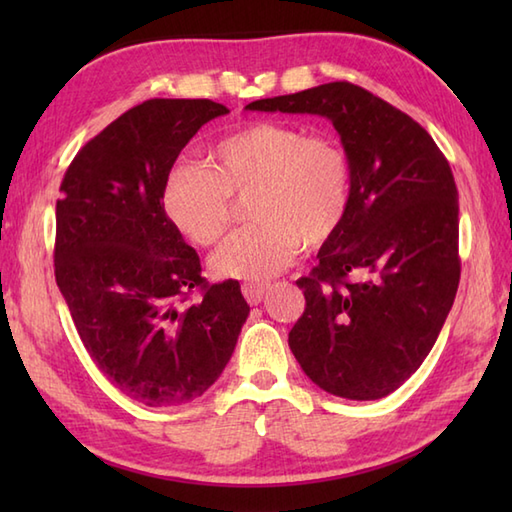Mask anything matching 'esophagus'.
I'll return each instance as SVG.
<instances>
[{
	"label": "esophagus",
	"mask_w": 512,
	"mask_h": 512,
	"mask_svg": "<svg viewBox=\"0 0 512 512\" xmlns=\"http://www.w3.org/2000/svg\"><path fill=\"white\" fill-rule=\"evenodd\" d=\"M242 292L250 306H257V303L264 301L266 292H268V284H244Z\"/></svg>",
	"instance_id": "obj_1"
}]
</instances>
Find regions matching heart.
I'll return each instance as SVG.
<instances>
[{"instance_id": "heart-1", "label": "heart", "mask_w": 512, "mask_h": 512, "mask_svg": "<svg viewBox=\"0 0 512 512\" xmlns=\"http://www.w3.org/2000/svg\"><path fill=\"white\" fill-rule=\"evenodd\" d=\"M209 167L182 162L165 178L162 206L178 231L200 246L231 226V195H247L253 224L211 257L222 277L268 279L339 231L350 204V162L332 136L290 123H250L209 149Z\"/></svg>"}]
</instances>
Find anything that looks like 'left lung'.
I'll return each mask as SVG.
<instances>
[{"label":"left lung","instance_id":"obj_1","mask_svg":"<svg viewBox=\"0 0 512 512\" xmlns=\"http://www.w3.org/2000/svg\"><path fill=\"white\" fill-rule=\"evenodd\" d=\"M317 114L341 136L350 204L297 286L288 345L314 385L350 400L396 391L431 352L460 284L458 189L447 158L405 112L347 81L246 105Z\"/></svg>","mask_w":512,"mask_h":512}]
</instances>
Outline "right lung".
I'll return each mask as SVG.
<instances>
[{
    "mask_svg": "<svg viewBox=\"0 0 512 512\" xmlns=\"http://www.w3.org/2000/svg\"><path fill=\"white\" fill-rule=\"evenodd\" d=\"M224 114L209 99L140 103L74 156L59 189L57 286L92 361L147 407L202 396L250 312L237 281L206 286L198 253L162 206L180 151ZM193 287L203 299L189 304Z\"/></svg>",
    "mask_w": 512,
    "mask_h": 512,
    "instance_id": "right-lung-1",
    "label": "right lung"
}]
</instances>
